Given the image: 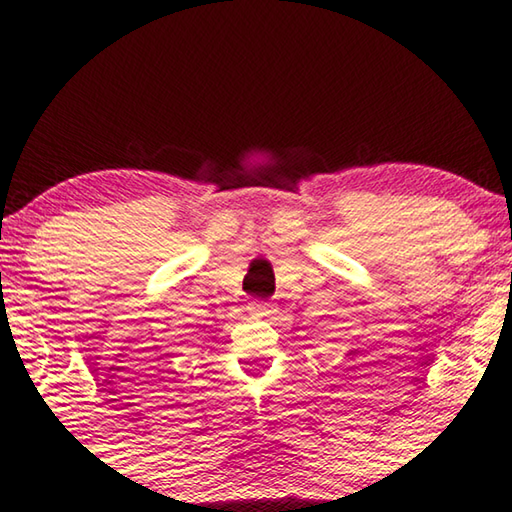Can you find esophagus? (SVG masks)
Listing matches in <instances>:
<instances>
[{
    "mask_svg": "<svg viewBox=\"0 0 512 512\" xmlns=\"http://www.w3.org/2000/svg\"><path fill=\"white\" fill-rule=\"evenodd\" d=\"M248 310L255 316H269L273 314V303H266V300H253V303L248 305Z\"/></svg>",
    "mask_w": 512,
    "mask_h": 512,
    "instance_id": "esophagus-1",
    "label": "esophagus"
}]
</instances>
